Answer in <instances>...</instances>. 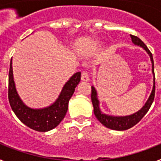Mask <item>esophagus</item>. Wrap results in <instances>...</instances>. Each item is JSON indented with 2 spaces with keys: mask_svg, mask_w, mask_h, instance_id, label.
Here are the masks:
<instances>
[{
  "mask_svg": "<svg viewBox=\"0 0 161 161\" xmlns=\"http://www.w3.org/2000/svg\"><path fill=\"white\" fill-rule=\"evenodd\" d=\"M89 79V75L87 72H82L81 73V80L83 81H88Z\"/></svg>",
  "mask_w": 161,
  "mask_h": 161,
  "instance_id": "obj_1",
  "label": "esophagus"
}]
</instances>
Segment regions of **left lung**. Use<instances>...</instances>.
Wrapping results in <instances>:
<instances>
[{"label": "left lung", "mask_w": 161, "mask_h": 161, "mask_svg": "<svg viewBox=\"0 0 161 161\" xmlns=\"http://www.w3.org/2000/svg\"><path fill=\"white\" fill-rule=\"evenodd\" d=\"M131 41L135 45L141 47L146 51L148 55L150 56L151 62H152V71L153 73V88L152 90L151 95L149 96V98L147 99V102L145 103L144 106L139 109V111L133 114L127 115V116H112V115H108L106 114H103L99 107V100L97 99V91L93 86H92V93H91V100L93 106V112L97 119V120L102 123L103 126H105L107 128L111 129L114 130H125L127 129L130 128L134 126L136 124H137L139 121L141 120L143 118L148 109H150L152 104H153V100L155 97V90H156V86H155V73H154V62H153V54L151 53L147 47L144 44V42L138 38L137 36L130 35Z\"/></svg>", "instance_id": "8db88e82"}]
</instances>
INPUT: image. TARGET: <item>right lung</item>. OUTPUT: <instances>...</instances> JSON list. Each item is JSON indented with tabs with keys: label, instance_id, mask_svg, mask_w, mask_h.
<instances>
[{
	"label": "right lung",
	"instance_id": "right-lung-1",
	"mask_svg": "<svg viewBox=\"0 0 161 161\" xmlns=\"http://www.w3.org/2000/svg\"><path fill=\"white\" fill-rule=\"evenodd\" d=\"M80 80V72H76L64 85L59 97L52 105L42 109H32L25 105L18 96L14 80L11 59L8 72V102L13 111L25 126L37 131H48L56 127L64 119L68 111V102Z\"/></svg>",
	"mask_w": 161,
	"mask_h": 161
}]
</instances>
